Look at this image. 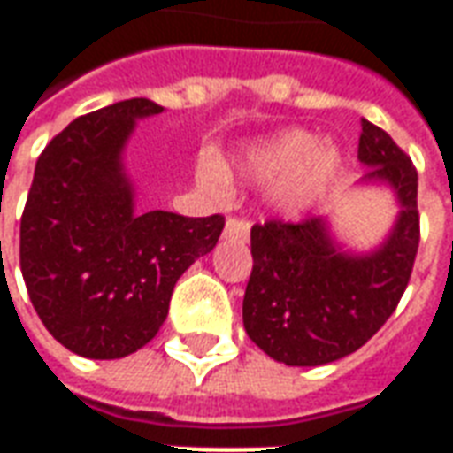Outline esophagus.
Here are the masks:
<instances>
[{
	"label": "esophagus",
	"instance_id": "34e87169",
	"mask_svg": "<svg viewBox=\"0 0 453 453\" xmlns=\"http://www.w3.org/2000/svg\"><path fill=\"white\" fill-rule=\"evenodd\" d=\"M223 237H226V240H247V237H250V223H247V220H240V218H227Z\"/></svg>",
	"mask_w": 453,
	"mask_h": 453
}]
</instances>
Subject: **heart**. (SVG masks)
<instances>
[{
	"instance_id": "obj_1",
	"label": "heart",
	"mask_w": 453,
	"mask_h": 453,
	"mask_svg": "<svg viewBox=\"0 0 453 453\" xmlns=\"http://www.w3.org/2000/svg\"><path fill=\"white\" fill-rule=\"evenodd\" d=\"M237 172L250 181H272L269 206L279 216L301 218L340 177L342 150L308 130L288 128L247 145L237 157ZM201 177L220 181V169L206 162Z\"/></svg>"
}]
</instances>
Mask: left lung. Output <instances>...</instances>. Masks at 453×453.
Segmentation results:
<instances>
[{
  "instance_id": "obj_1",
  "label": "left lung",
  "mask_w": 453,
  "mask_h": 453,
  "mask_svg": "<svg viewBox=\"0 0 453 453\" xmlns=\"http://www.w3.org/2000/svg\"><path fill=\"white\" fill-rule=\"evenodd\" d=\"M359 187H386L398 203L388 235L351 252L330 218L255 226L242 323L259 349L286 366H323L364 347L388 320L418 255V172L386 130L361 119Z\"/></svg>"
}]
</instances>
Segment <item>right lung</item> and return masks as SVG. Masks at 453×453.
Listing matches in <instances>:
<instances>
[{"label":"right lung","mask_w":453,"mask_h":453,"mask_svg":"<svg viewBox=\"0 0 453 453\" xmlns=\"http://www.w3.org/2000/svg\"><path fill=\"white\" fill-rule=\"evenodd\" d=\"M165 109L126 99L74 119L35 162L21 218V274L45 330L87 359L145 347L179 276L216 247L223 216L135 211L126 145Z\"/></svg>","instance_id":"obj_1"}]
</instances>
